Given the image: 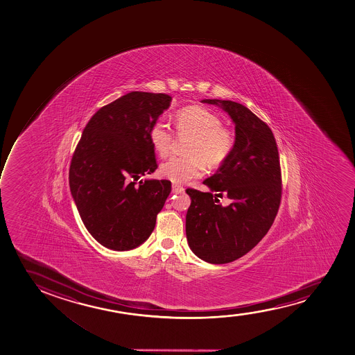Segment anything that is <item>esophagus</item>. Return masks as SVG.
Instances as JSON below:
<instances>
[{
    "label": "esophagus",
    "mask_w": 355,
    "mask_h": 355,
    "mask_svg": "<svg viewBox=\"0 0 355 355\" xmlns=\"http://www.w3.org/2000/svg\"><path fill=\"white\" fill-rule=\"evenodd\" d=\"M172 191L175 192V193H180V192H184V187L180 184H172Z\"/></svg>",
    "instance_id": "esophagus-1"
}]
</instances>
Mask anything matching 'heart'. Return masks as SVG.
Returning <instances> with one entry per match:
<instances>
[{
    "label": "heart",
    "instance_id": "heart-1",
    "mask_svg": "<svg viewBox=\"0 0 355 355\" xmlns=\"http://www.w3.org/2000/svg\"><path fill=\"white\" fill-rule=\"evenodd\" d=\"M175 135L184 144L183 157H172L160 165L159 173L173 183H185L203 175L205 166L210 170L220 168L234 152L236 132L223 126L215 112L203 106H189L177 112ZM175 135L163 121L152 123L148 137L160 157H168L175 148Z\"/></svg>",
    "mask_w": 355,
    "mask_h": 355
}]
</instances>
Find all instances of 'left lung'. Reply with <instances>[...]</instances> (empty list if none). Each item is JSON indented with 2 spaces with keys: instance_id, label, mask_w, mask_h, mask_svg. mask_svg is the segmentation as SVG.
Returning a JSON list of instances; mask_svg holds the SVG:
<instances>
[{
  "instance_id": "1",
  "label": "left lung",
  "mask_w": 355,
  "mask_h": 355,
  "mask_svg": "<svg viewBox=\"0 0 355 355\" xmlns=\"http://www.w3.org/2000/svg\"><path fill=\"white\" fill-rule=\"evenodd\" d=\"M235 123L236 146L215 175L204 180L211 192L187 189V237L196 256L224 264L248 254L274 223L282 197L279 150L270 128L249 108L230 100L205 99ZM216 195H213V192ZM231 200L222 206L219 198Z\"/></svg>"
}]
</instances>
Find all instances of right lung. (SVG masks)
Returning <instances> with one entry per match:
<instances>
[{
  "mask_svg": "<svg viewBox=\"0 0 355 355\" xmlns=\"http://www.w3.org/2000/svg\"><path fill=\"white\" fill-rule=\"evenodd\" d=\"M164 93L131 92L96 111L69 166V187L88 232L112 250L144 243L171 192L168 180H140L158 168L148 131L168 110Z\"/></svg>",
  "mask_w": 355,
  "mask_h": 355,
  "instance_id": "1",
  "label": "right lung"
}]
</instances>
